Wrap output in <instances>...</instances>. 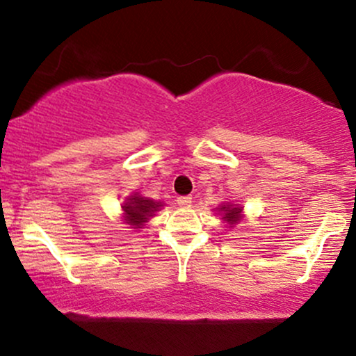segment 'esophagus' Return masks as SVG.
I'll use <instances>...</instances> for the list:
<instances>
[{
  "mask_svg": "<svg viewBox=\"0 0 356 356\" xmlns=\"http://www.w3.org/2000/svg\"><path fill=\"white\" fill-rule=\"evenodd\" d=\"M191 202H192L191 195H181V197H177V204H179V206H182V207L191 206Z\"/></svg>",
  "mask_w": 356,
  "mask_h": 356,
  "instance_id": "obj_1",
  "label": "esophagus"
}]
</instances>
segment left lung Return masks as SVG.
<instances>
[{
    "mask_svg": "<svg viewBox=\"0 0 356 356\" xmlns=\"http://www.w3.org/2000/svg\"><path fill=\"white\" fill-rule=\"evenodd\" d=\"M220 211L224 212V219H227V222H231V224H234V222H238L239 220V212H241V209L239 207H220Z\"/></svg>",
    "mask_w": 356,
    "mask_h": 356,
    "instance_id": "8db88e82",
    "label": "left lung"
}]
</instances>
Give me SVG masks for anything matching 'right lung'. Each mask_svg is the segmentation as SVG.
<instances>
[{"label": "right lung", "instance_id": "1", "mask_svg": "<svg viewBox=\"0 0 356 356\" xmlns=\"http://www.w3.org/2000/svg\"><path fill=\"white\" fill-rule=\"evenodd\" d=\"M124 207L125 211V218L129 220V224H132V226H144V222L147 219L150 218V216L154 214L155 211L161 207V204L159 202H154L152 199H144V197H130L129 202L125 204Z\"/></svg>", "mask_w": 356, "mask_h": 356}]
</instances>
